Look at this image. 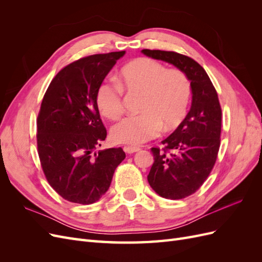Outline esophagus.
<instances>
[{
	"label": "esophagus",
	"mask_w": 262,
	"mask_h": 262,
	"mask_svg": "<svg viewBox=\"0 0 262 262\" xmlns=\"http://www.w3.org/2000/svg\"><path fill=\"white\" fill-rule=\"evenodd\" d=\"M123 149H124V152L128 153V154H133V153L139 152V150H140V148L136 147V146H124Z\"/></svg>",
	"instance_id": "1"
}]
</instances>
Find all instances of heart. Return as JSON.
Here are the masks:
<instances>
[{"instance_id": "b5f03b06", "label": "heart", "mask_w": 262, "mask_h": 262, "mask_svg": "<svg viewBox=\"0 0 262 262\" xmlns=\"http://www.w3.org/2000/svg\"><path fill=\"white\" fill-rule=\"evenodd\" d=\"M114 80L102 82L96 102L102 116L119 118L123 113V86L128 92L143 93L139 115H131L116 123L110 136L117 143L138 145L157 137L162 128L172 130L186 117L191 98V84L178 70H167L162 63L140 58L124 66Z\"/></svg>"}]
</instances>
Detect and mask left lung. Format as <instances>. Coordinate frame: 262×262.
Listing matches in <instances>:
<instances>
[{"mask_svg": "<svg viewBox=\"0 0 262 262\" xmlns=\"http://www.w3.org/2000/svg\"><path fill=\"white\" fill-rule=\"evenodd\" d=\"M141 52L176 67L191 84V108L178 128L162 141L165 148H152L154 163L147 176L158 195L184 199L202 186L216 161L222 124L217 94L207 72L193 59L172 51Z\"/></svg>", "mask_w": 262, "mask_h": 262, "instance_id": "obj_1", "label": "left lung"}]
</instances>
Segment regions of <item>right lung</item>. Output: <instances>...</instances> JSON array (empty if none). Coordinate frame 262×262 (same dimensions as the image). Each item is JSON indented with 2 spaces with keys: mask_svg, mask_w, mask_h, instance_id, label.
<instances>
[{
  "mask_svg": "<svg viewBox=\"0 0 262 262\" xmlns=\"http://www.w3.org/2000/svg\"><path fill=\"white\" fill-rule=\"evenodd\" d=\"M124 54H94L71 63L55 75L43 96L37 120L38 154L50 186L70 202L98 201L125 158L121 147L95 152L107 137L96 93Z\"/></svg>",
  "mask_w": 262,
  "mask_h": 262,
  "instance_id": "obj_1",
  "label": "right lung"
}]
</instances>
